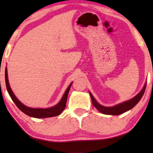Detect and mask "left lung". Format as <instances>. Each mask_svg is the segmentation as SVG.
<instances>
[{"label":"left lung","mask_w":153,"mask_h":153,"mask_svg":"<svg viewBox=\"0 0 153 153\" xmlns=\"http://www.w3.org/2000/svg\"><path fill=\"white\" fill-rule=\"evenodd\" d=\"M146 83H147V82L145 83V85H144V86L141 91L133 98H131L129 100H127V101L121 102V103L116 104V105L114 106H104L101 105V104L96 101L95 97H93V95H92V93L90 91L89 93L92 100V103H93V106L100 112L106 115H116L117 116V115L122 114L123 113L131 109V108L137 105V104L141 100V97H143L146 88Z\"/></svg>","instance_id":"1"}]
</instances>
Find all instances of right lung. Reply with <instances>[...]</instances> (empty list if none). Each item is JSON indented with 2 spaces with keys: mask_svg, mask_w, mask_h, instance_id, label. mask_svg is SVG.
Masks as SVG:
<instances>
[{
  "mask_svg": "<svg viewBox=\"0 0 153 153\" xmlns=\"http://www.w3.org/2000/svg\"><path fill=\"white\" fill-rule=\"evenodd\" d=\"M5 83H6V88H7V91L9 93L10 97L12 98V100H13L14 104H16V106L22 111L23 113H24L25 114H26L27 116L33 117V118H49V117H53V116H57L58 115L61 114L62 111L65 109L66 106V102L67 99H68V95L70 91V87L72 84V82L70 83V85L68 87V88L66 89L65 92L62 95L61 100H60V102H58L57 104H56L55 106H51L50 108H31L28 107L26 105H24V104L22 103L19 100L17 99V97H16L13 92H12L11 88H10L9 80H8V74H7V67L5 68Z\"/></svg>",
  "mask_w": 153,
  "mask_h": 153,
  "instance_id": "obj_1",
  "label": "right lung"
}]
</instances>
